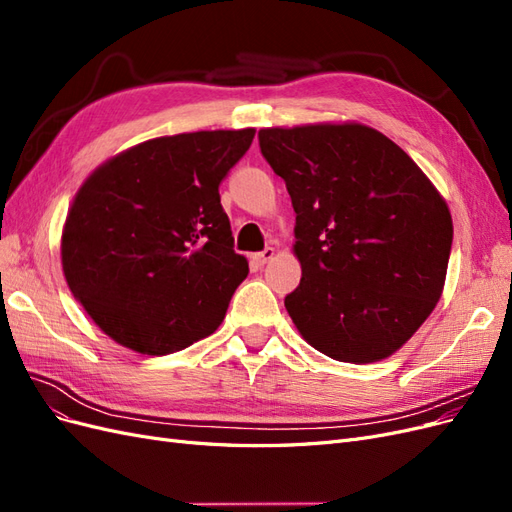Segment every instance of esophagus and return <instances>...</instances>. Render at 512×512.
<instances>
[{"label":"esophagus","instance_id":"34e87169","mask_svg":"<svg viewBox=\"0 0 512 512\" xmlns=\"http://www.w3.org/2000/svg\"><path fill=\"white\" fill-rule=\"evenodd\" d=\"M273 256H275V250H273V247H267V250H262V252L254 254V256H252V260L256 262L258 267H262V265H267L269 260H273Z\"/></svg>","mask_w":512,"mask_h":512}]
</instances>
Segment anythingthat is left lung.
<instances>
[{"label":"left lung","mask_w":512,"mask_h":512,"mask_svg":"<svg viewBox=\"0 0 512 512\" xmlns=\"http://www.w3.org/2000/svg\"><path fill=\"white\" fill-rule=\"evenodd\" d=\"M286 181L301 284L284 305L301 337L344 363L397 352L442 297L453 220L408 153L363 123L258 132Z\"/></svg>","instance_id":"obj_1"}]
</instances>
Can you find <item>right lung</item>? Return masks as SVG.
<instances>
[{"label":"right lung","mask_w":512,"mask_h":512,"mask_svg":"<svg viewBox=\"0 0 512 512\" xmlns=\"http://www.w3.org/2000/svg\"><path fill=\"white\" fill-rule=\"evenodd\" d=\"M254 128L151 138L100 164L76 192L61 267L98 327L141 354L188 348L220 327L247 277L220 183Z\"/></svg>","instance_id":"obj_1"}]
</instances>
